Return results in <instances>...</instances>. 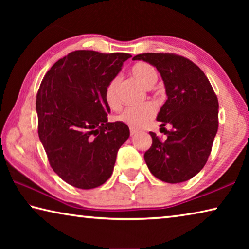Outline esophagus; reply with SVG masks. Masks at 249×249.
Listing matches in <instances>:
<instances>
[{"instance_id": "1", "label": "esophagus", "mask_w": 249, "mask_h": 249, "mask_svg": "<svg viewBox=\"0 0 249 249\" xmlns=\"http://www.w3.org/2000/svg\"><path fill=\"white\" fill-rule=\"evenodd\" d=\"M129 133H130V135H132V136H133V135H135V134L137 133V130L135 129V128H130V129H129Z\"/></svg>"}]
</instances>
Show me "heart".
<instances>
[{"label": "heart", "instance_id": "b5f03b06", "mask_svg": "<svg viewBox=\"0 0 249 249\" xmlns=\"http://www.w3.org/2000/svg\"><path fill=\"white\" fill-rule=\"evenodd\" d=\"M130 74L136 79L146 89H151L158 80V73L153 66L146 62H140L132 67ZM120 78L115 77L111 79L104 89V101L111 109H117L120 107V100L117 95ZM156 114V107L154 104L146 103L141 107H126L116 117L117 121L128 125L132 128H142L146 126L154 119Z\"/></svg>", "mask_w": 249, "mask_h": 249}]
</instances>
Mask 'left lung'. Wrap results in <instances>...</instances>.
<instances>
[{"instance_id": "obj_1", "label": "left lung", "mask_w": 249, "mask_h": 249, "mask_svg": "<svg viewBox=\"0 0 249 249\" xmlns=\"http://www.w3.org/2000/svg\"><path fill=\"white\" fill-rule=\"evenodd\" d=\"M133 60L156 67L168 99L157 115L165 141L149 132L153 144L144 155L151 174L168 183L191 179L208 161L218 128V101L209 79L191 60L175 53H141ZM169 124L172 129L164 126Z\"/></svg>"}]
</instances>
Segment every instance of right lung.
I'll return each mask as SVG.
<instances>
[{"label":"right lung","mask_w":249,"mask_h":249,"mask_svg":"<svg viewBox=\"0 0 249 249\" xmlns=\"http://www.w3.org/2000/svg\"><path fill=\"white\" fill-rule=\"evenodd\" d=\"M129 53L75 50L45 74L36 96L38 136L53 170L79 189L100 187L112 176L128 126L107 122L104 89Z\"/></svg>","instance_id":"1"}]
</instances>
